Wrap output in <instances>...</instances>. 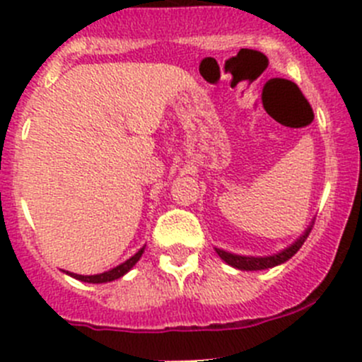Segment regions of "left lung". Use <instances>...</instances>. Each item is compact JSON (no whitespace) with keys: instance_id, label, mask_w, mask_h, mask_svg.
<instances>
[{"instance_id":"obj_1","label":"left lung","mask_w":362,"mask_h":362,"mask_svg":"<svg viewBox=\"0 0 362 362\" xmlns=\"http://www.w3.org/2000/svg\"><path fill=\"white\" fill-rule=\"evenodd\" d=\"M311 226H313V223H311L310 226L306 228V231H304V233L300 235V237L297 238L293 244H290L288 247L283 249V251H279V252H276V255H270V256H242V255H233V252L223 251V249H219V247H216V252L221 256V259H224V262L228 263V265L235 267V269H238V270L272 269V267L285 263L286 259L292 258V256L296 255V252L299 251L300 247H303L304 240H306L308 235H310Z\"/></svg>"}]
</instances>
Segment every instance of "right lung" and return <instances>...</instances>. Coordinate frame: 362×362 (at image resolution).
<instances>
[{
  "mask_svg": "<svg viewBox=\"0 0 362 362\" xmlns=\"http://www.w3.org/2000/svg\"><path fill=\"white\" fill-rule=\"evenodd\" d=\"M145 252V245H143L141 249H139L138 252H136L134 256H131V258L127 259V262L120 263V265H117L115 269L111 270H106V272H103V274H93V276H81V274H74V272H66L69 276H72V278L79 279V281L83 283H93V285H99V283H110V281H115V279H120L122 276H125L129 272V270L132 269V267L136 265V263L139 262V258H141V255Z\"/></svg>",
  "mask_w": 362,
  "mask_h": 362,
  "instance_id": "1",
  "label": "right lung"
}]
</instances>
